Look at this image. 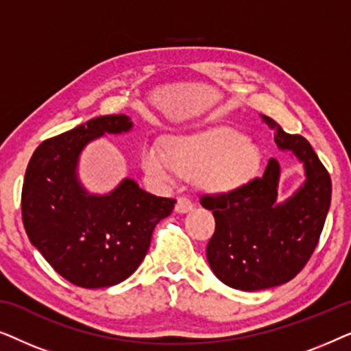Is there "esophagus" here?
<instances>
[{
	"mask_svg": "<svg viewBox=\"0 0 351 351\" xmlns=\"http://www.w3.org/2000/svg\"><path fill=\"white\" fill-rule=\"evenodd\" d=\"M193 209V203L186 198V196H179L177 198V203H176V213L179 214H185L189 213V210Z\"/></svg>",
	"mask_w": 351,
	"mask_h": 351,
	"instance_id": "1",
	"label": "esophagus"
}]
</instances>
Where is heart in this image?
Here are the masks:
<instances>
[{
	"label": "heart",
	"instance_id": "obj_1",
	"mask_svg": "<svg viewBox=\"0 0 351 351\" xmlns=\"http://www.w3.org/2000/svg\"><path fill=\"white\" fill-rule=\"evenodd\" d=\"M142 167L160 184L177 174L198 177L199 184L215 193H228L247 184L261 162L257 145L232 128L172 136L166 147L148 141L142 147Z\"/></svg>",
	"mask_w": 351,
	"mask_h": 351
}]
</instances>
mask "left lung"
<instances>
[{"label":"left lung","instance_id":"1","mask_svg":"<svg viewBox=\"0 0 351 351\" xmlns=\"http://www.w3.org/2000/svg\"><path fill=\"white\" fill-rule=\"evenodd\" d=\"M262 119L275 131L276 145L304 162V185L278 203L280 162L270 158L261 177L199 199L215 219L206 247L210 270L223 285L249 292L285 285L306 265L318 246L332 193L329 172L308 141L285 132L265 114Z\"/></svg>","mask_w":351,"mask_h":351}]
</instances>
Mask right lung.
<instances>
[{"label":"right lung","instance_id":"obj_1","mask_svg":"<svg viewBox=\"0 0 351 351\" xmlns=\"http://www.w3.org/2000/svg\"><path fill=\"white\" fill-rule=\"evenodd\" d=\"M132 129L126 114L89 119L47 138L33 153L22 186L28 239L71 285L99 289L132 275L150 247L156 223L174 209L124 179L108 195H90L78 179V160L90 141Z\"/></svg>","mask_w":351,"mask_h":351}]
</instances>
